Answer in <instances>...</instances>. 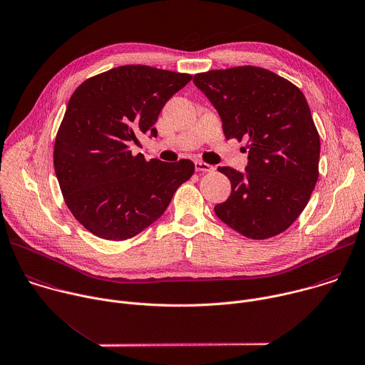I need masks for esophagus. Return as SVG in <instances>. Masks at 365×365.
<instances>
[{"label": "esophagus", "mask_w": 365, "mask_h": 365, "mask_svg": "<svg viewBox=\"0 0 365 365\" xmlns=\"http://www.w3.org/2000/svg\"><path fill=\"white\" fill-rule=\"evenodd\" d=\"M195 169H196V172H213L215 170L213 166H210L205 162H200V160L195 162Z\"/></svg>", "instance_id": "1"}]
</instances>
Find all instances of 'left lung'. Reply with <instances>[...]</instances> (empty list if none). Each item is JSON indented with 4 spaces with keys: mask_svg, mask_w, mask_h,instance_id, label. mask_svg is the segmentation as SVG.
I'll use <instances>...</instances> for the list:
<instances>
[{
    "mask_svg": "<svg viewBox=\"0 0 365 365\" xmlns=\"http://www.w3.org/2000/svg\"><path fill=\"white\" fill-rule=\"evenodd\" d=\"M193 83L217 110L225 138L248 139L245 173L217 168L232 190L215 206L216 216L250 239L282 233L305 209L319 175V135L305 96L254 66L199 73Z\"/></svg>",
    "mask_w": 365,
    "mask_h": 365,
    "instance_id": "8db88e82",
    "label": "left lung"
}]
</instances>
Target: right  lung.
Listing matches in <instances>:
<instances>
[{
	"label": "right lung",
	"instance_id": "obj_1",
	"mask_svg": "<svg viewBox=\"0 0 365 365\" xmlns=\"http://www.w3.org/2000/svg\"><path fill=\"white\" fill-rule=\"evenodd\" d=\"M190 74L149 66H120L87 78L70 97L54 143V170L73 216L107 240L136 236L169 206L195 172L133 155L138 136H158L153 125Z\"/></svg>",
	"mask_w": 365,
	"mask_h": 365
}]
</instances>
